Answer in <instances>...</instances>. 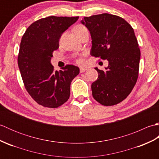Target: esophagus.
Listing matches in <instances>:
<instances>
[{"instance_id":"obj_1","label":"esophagus","mask_w":159,"mask_h":159,"mask_svg":"<svg viewBox=\"0 0 159 159\" xmlns=\"http://www.w3.org/2000/svg\"><path fill=\"white\" fill-rule=\"evenodd\" d=\"M86 70H87V69L85 68V67H80V73H83L84 72H85Z\"/></svg>"}]
</instances>
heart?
Instances as JSON below:
<instances>
[{
	"instance_id": "1",
	"label": "heart",
	"mask_w": 159,
	"mask_h": 159,
	"mask_svg": "<svg viewBox=\"0 0 159 159\" xmlns=\"http://www.w3.org/2000/svg\"><path fill=\"white\" fill-rule=\"evenodd\" d=\"M73 31H74V34H75L77 37H79V35H82V34H83V33H85L86 32H88V30H87V29L85 27V26L80 25L76 26L74 28ZM78 62L81 64L83 63V61L79 59V61H78Z\"/></svg>"
}]
</instances>
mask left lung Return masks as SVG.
<instances>
[{"instance_id": "8db88e82", "label": "left lung", "mask_w": 159, "mask_h": 159, "mask_svg": "<svg viewBox=\"0 0 159 159\" xmlns=\"http://www.w3.org/2000/svg\"><path fill=\"white\" fill-rule=\"evenodd\" d=\"M80 22L92 38L91 55L109 61L106 71L95 68L98 78L92 84L93 98L104 106L120 103L138 78L141 53L134 30L124 19L109 13L85 17Z\"/></svg>"}]
</instances>
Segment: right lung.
<instances>
[{
  "instance_id": "obj_1",
  "label": "right lung",
  "mask_w": 159,
  "mask_h": 159,
  "mask_svg": "<svg viewBox=\"0 0 159 159\" xmlns=\"http://www.w3.org/2000/svg\"><path fill=\"white\" fill-rule=\"evenodd\" d=\"M78 19L79 16L46 17L31 24L22 36L18 67L26 91L40 105L57 108L69 98L71 82L79 68L67 65L55 71L51 58L61 35Z\"/></svg>"
}]
</instances>
